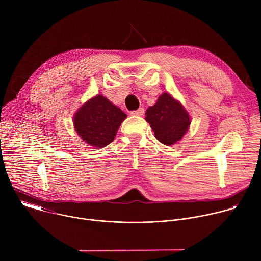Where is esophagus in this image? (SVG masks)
<instances>
[{"label": "esophagus", "instance_id": "esophagus-1", "mask_svg": "<svg viewBox=\"0 0 261 261\" xmlns=\"http://www.w3.org/2000/svg\"><path fill=\"white\" fill-rule=\"evenodd\" d=\"M143 114H144V108L143 107H140L137 110L131 111V115L136 116V117H141V116H143Z\"/></svg>", "mask_w": 261, "mask_h": 261}]
</instances>
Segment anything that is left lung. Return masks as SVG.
<instances>
[{
    "instance_id": "left-lung-1",
    "label": "left lung",
    "mask_w": 261,
    "mask_h": 261,
    "mask_svg": "<svg viewBox=\"0 0 261 261\" xmlns=\"http://www.w3.org/2000/svg\"><path fill=\"white\" fill-rule=\"evenodd\" d=\"M145 121L151 125L155 137L166 145L179 141L191 123L188 111L168 93L160 95L156 104L146 109Z\"/></svg>"
}]
</instances>
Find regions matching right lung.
<instances>
[{"mask_svg": "<svg viewBox=\"0 0 261 261\" xmlns=\"http://www.w3.org/2000/svg\"><path fill=\"white\" fill-rule=\"evenodd\" d=\"M127 115L102 95L88 100L74 115V128L88 144L101 148L113 142Z\"/></svg>", "mask_w": 261, "mask_h": 261, "instance_id": "1", "label": "right lung"}]
</instances>
